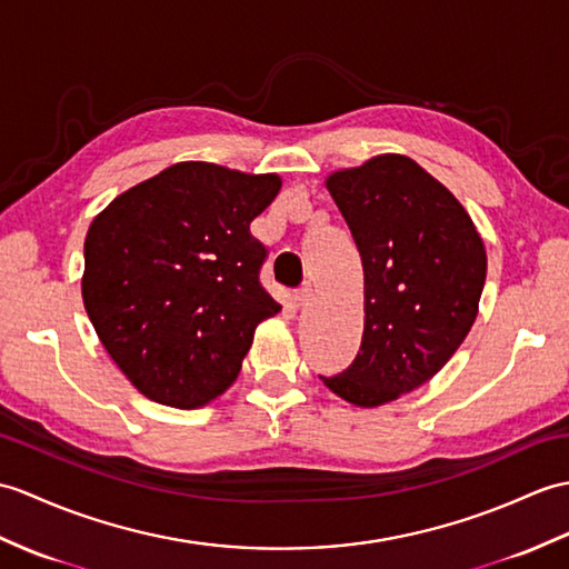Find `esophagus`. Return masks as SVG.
Returning <instances> with one entry per match:
<instances>
[{
	"mask_svg": "<svg viewBox=\"0 0 569 569\" xmlns=\"http://www.w3.org/2000/svg\"><path fill=\"white\" fill-rule=\"evenodd\" d=\"M315 298V290H312V286L310 283H306L302 288H298L296 290V296H293V302H296V308H306V306H310V300Z\"/></svg>",
	"mask_w": 569,
	"mask_h": 569,
	"instance_id": "34e87169",
	"label": "esophagus"
}]
</instances>
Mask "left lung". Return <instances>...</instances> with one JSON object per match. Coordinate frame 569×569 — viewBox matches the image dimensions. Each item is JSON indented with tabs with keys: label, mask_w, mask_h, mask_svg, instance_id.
Returning <instances> with one entry per match:
<instances>
[{
	"label": "left lung",
	"mask_w": 569,
	"mask_h": 569,
	"mask_svg": "<svg viewBox=\"0 0 569 569\" xmlns=\"http://www.w3.org/2000/svg\"><path fill=\"white\" fill-rule=\"evenodd\" d=\"M327 189L363 261L366 325L347 371L320 376L351 405L378 407L441 371L478 317L487 254L456 196L402 154L335 171Z\"/></svg>",
	"instance_id": "8db88e82"
}]
</instances>
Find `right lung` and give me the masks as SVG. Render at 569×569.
Wrapping results in <instances>:
<instances>
[{"label":"right lung","instance_id":"obj_1","mask_svg":"<svg viewBox=\"0 0 569 569\" xmlns=\"http://www.w3.org/2000/svg\"><path fill=\"white\" fill-rule=\"evenodd\" d=\"M276 174L179 162L101 210L84 240L82 298L126 378L160 405L193 409L228 390L261 320L269 249L249 232Z\"/></svg>","mask_w":569,"mask_h":569}]
</instances>
